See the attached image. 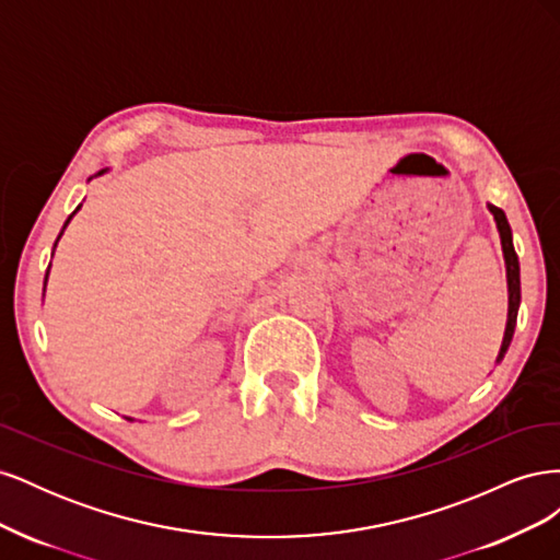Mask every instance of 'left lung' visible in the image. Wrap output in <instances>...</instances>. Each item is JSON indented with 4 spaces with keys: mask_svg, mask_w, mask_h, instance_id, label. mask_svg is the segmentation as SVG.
Here are the masks:
<instances>
[{
    "mask_svg": "<svg viewBox=\"0 0 560 560\" xmlns=\"http://www.w3.org/2000/svg\"><path fill=\"white\" fill-rule=\"evenodd\" d=\"M488 210L495 219V226L500 233V243H502V257H504V268H506V294H510V308H506V327H504V336H502V346L498 352L495 364H500L504 360L506 350H510V343L514 338V329H516V317H518V306H521V268H518V257L514 252V241H512V229L510 222H506V214L490 206Z\"/></svg>",
    "mask_w": 560,
    "mask_h": 560,
    "instance_id": "1",
    "label": "left lung"
}]
</instances>
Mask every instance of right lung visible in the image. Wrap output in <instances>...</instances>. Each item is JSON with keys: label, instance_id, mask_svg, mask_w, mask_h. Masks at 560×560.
Returning <instances> with one entry per match:
<instances>
[{"label": "right lung", "instance_id": "1", "mask_svg": "<svg viewBox=\"0 0 560 560\" xmlns=\"http://www.w3.org/2000/svg\"><path fill=\"white\" fill-rule=\"evenodd\" d=\"M105 173H107V167H105V171H100V173H97V175H105ZM97 175H95V177H97ZM91 179H93V177H91ZM79 210H81V206H79V208H77V210H74V212H72V214H70V217H67V222H65V226H62V231H65V229H67V224H70V219H72V217H74V214H77V212H79ZM62 231H60V235H62ZM60 235H58V241H60ZM58 241H56V245H58ZM56 245H54V249H56ZM48 268H50V266H48ZM46 280H48V270H46V278H44V292H46ZM128 420H135V418H128Z\"/></svg>", "mask_w": 560, "mask_h": 560}]
</instances>
